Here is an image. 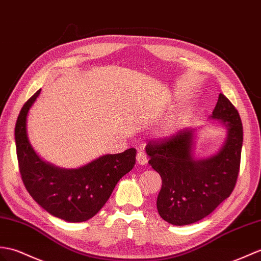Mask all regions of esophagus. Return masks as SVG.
<instances>
[{
  "label": "esophagus",
  "instance_id": "1",
  "mask_svg": "<svg viewBox=\"0 0 261 261\" xmlns=\"http://www.w3.org/2000/svg\"><path fill=\"white\" fill-rule=\"evenodd\" d=\"M137 162H138L139 165H140V166L147 165L148 158H147V154L144 153V151H142V150L138 151V154H137Z\"/></svg>",
  "mask_w": 261,
  "mask_h": 261
}]
</instances>
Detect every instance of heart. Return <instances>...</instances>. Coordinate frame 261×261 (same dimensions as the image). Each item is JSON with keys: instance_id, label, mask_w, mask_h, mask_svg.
Segmentation results:
<instances>
[{"instance_id": "b5f03b06", "label": "heart", "mask_w": 261, "mask_h": 261, "mask_svg": "<svg viewBox=\"0 0 261 261\" xmlns=\"http://www.w3.org/2000/svg\"><path fill=\"white\" fill-rule=\"evenodd\" d=\"M172 133V128L171 126H167V128L163 129V136H169Z\"/></svg>"}]
</instances>
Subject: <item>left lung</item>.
<instances>
[{
	"instance_id": "1",
	"label": "left lung",
	"mask_w": 261,
	"mask_h": 261,
	"mask_svg": "<svg viewBox=\"0 0 261 261\" xmlns=\"http://www.w3.org/2000/svg\"><path fill=\"white\" fill-rule=\"evenodd\" d=\"M210 119L219 121L227 137L221 148L207 158L196 156L195 128L145 147L149 165L162 179L156 209L171 225L186 226L203 219L231 195L237 182L244 140L239 113L220 93Z\"/></svg>"
}]
</instances>
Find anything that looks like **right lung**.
<instances>
[{
	"instance_id": "obj_1",
	"label": "right lung",
	"mask_w": 261,
	"mask_h": 261,
	"mask_svg": "<svg viewBox=\"0 0 261 261\" xmlns=\"http://www.w3.org/2000/svg\"><path fill=\"white\" fill-rule=\"evenodd\" d=\"M41 89L30 98L15 124L16 154L20 172L31 197L48 214L68 222H82L99 213L119 180L136 165L137 150L105 154L76 169L60 168L35 152L28 137L30 109Z\"/></svg>"
}]
</instances>
